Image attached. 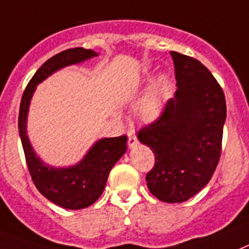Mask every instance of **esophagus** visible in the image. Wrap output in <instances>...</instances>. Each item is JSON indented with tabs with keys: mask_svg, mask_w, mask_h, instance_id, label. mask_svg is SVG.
Here are the masks:
<instances>
[{
	"mask_svg": "<svg viewBox=\"0 0 249 249\" xmlns=\"http://www.w3.org/2000/svg\"><path fill=\"white\" fill-rule=\"evenodd\" d=\"M137 143H138V139H137V137H135L134 133H128V145L129 147H134V145H137Z\"/></svg>",
	"mask_w": 249,
	"mask_h": 249,
	"instance_id": "esophagus-1",
	"label": "esophagus"
}]
</instances>
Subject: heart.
Masks as SVG:
<instances>
[{"instance_id": "b5f03b06", "label": "heart", "mask_w": 249, "mask_h": 249, "mask_svg": "<svg viewBox=\"0 0 249 249\" xmlns=\"http://www.w3.org/2000/svg\"><path fill=\"white\" fill-rule=\"evenodd\" d=\"M167 92V83L163 78H160L157 82H155L149 90L145 93L143 98L139 101L138 111L139 114L147 119L155 118L160 114L162 108L165 97Z\"/></svg>"}]
</instances>
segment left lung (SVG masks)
I'll list each match as a JSON object with an SVG mask.
<instances>
[{"instance_id":"8db88e82","label":"left lung","mask_w":249,"mask_h":249,"mask_svg":"<svg viewBox=\"0 0 249 249\" xmlns=\"http://www.w3.org/2000/svg\"><path fill=\"white\" fill-rule=\"evenodd\" d=\"M178 89L162 112L138 131L155 155L147 173L149 192L180 203L209 183L221 156L226 102L223 88L203 64L170 51Z\"/></svg>"}]
</instances>
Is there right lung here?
Segmentation results:
<instances>
[{
    "instance_id": "add662e5",
    "label": "right lung",
    "mask_w": 249,
    "mask_h": 249,
    "mask_svg": "<svg viewBox=\"0 0 249 249\" xmlns=\"http://www.w3.org/2000/svg\"><path fill=\"white\" fill-rule=\"evenodd\" d=\"M97 54L92 50L76 47L52 56L30 79L20 102L19 134L32 180L47 199L68 210L86 209L100 198L111 169L126 151V135L101 139L78 165L68 169H54L44 165L36 156L26 135V115L37 84L58 69L79 64Z\"/></svg>"
}]
</instances>
